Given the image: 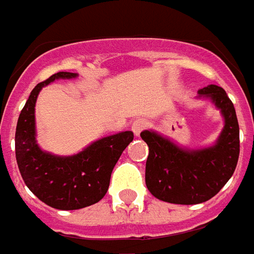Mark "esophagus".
Listing matches in <instances>:
<instances>
[{"label":"esophagus","mask_w":254,"mask_h":254,"mask_svg":"<svg viewBox=\"0 0 254 254\" xmlns=\"http://www.w3.org/2000/svg\"><path fill=\"white\" fill-rule=\"evenodd\" d=\"M147 127V123L145 119H136V120H134L132 122V124H131V130H132V132L135 134L136 136L141 134L142 131L145 130Z\"/></svg>","instance_id":"obj_1"}]
</instances>
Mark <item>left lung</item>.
<instances>
[{
  "label": "left lung",
  "instance_id": "1",
  "mask_svg": "<svg viewBox=\"0 0 254 254\" xmlns=\"http://www.w3.org/2000/svg\"><path fill=\"white\" fill-rule=\"evenodd\" d=\"M198 98H209L224 118L215 145L186 149L145 130L141 138L149 146L145 182L156 198L171 204H201L216 195L233 176L239 157V126L227 93L216 84L198 90Z\"/></svg>",
  "mask_w": 254,
  "mask_h": 254
}]
</instances>
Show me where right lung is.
Instances as JSON below:
<instances>
[{
	"mask_svg": "<svg viewBox=\"0 0 254 254\" xmlns=\"http://www.w3.org/2000/svg\"><path fill=\"white\" fill-rule=\"evenodd\" d=\"M78 73L57 72L37 84L21 109L15 135L16 161L26 186L52 208L73 210L98 202L107 194L113 167L134 134L123 131L105 136L73 156L44 152L37 143L35 102L44 86Z\"/></svg>",
	"mask_w": 254,
	"mask_h": 254,
	"instance_id": "right-lung-1",
	"label": "right lung"
}]
</instances>
